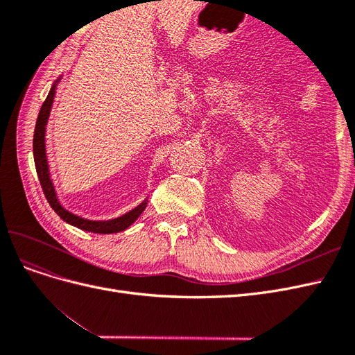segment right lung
<instances>
[{"label":"right lung","mask_w":355,"mask_h":355,"mask_svg":"<svg viewBox=\"0 0 355 355\" xmlns=\"http://www.w3.org/2000/svg\"><path fill=\"white\" fill-rule=\"evenodd\" d=\"M60 78L55 81V84L51 85V89L49 92V96L46 98L44 103H42L38 118H37V124H35V130H34V161H35V168H37V175L40 179V184L42 188V192L51 206V209L55 210L60 219L68 222L69 225H73L80 230L89 231V232H96V234H114V232H121L127 230L130 225L141 216L142 211L146 207V200L144 202L139 204L137 207L130 210L128 213L123 214L120 218H115L111 220H89L84 219L81 216H77L71 211H68L65 207L62 206L58 200L55 187H53V182L50 179V171H49V164H47V155H46V125L50 116L51 111V105L53 101H55V94H56V87Z\"/></svg>","instance_id":"add662e5"}]
</instances>
